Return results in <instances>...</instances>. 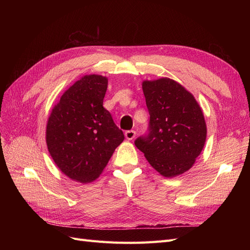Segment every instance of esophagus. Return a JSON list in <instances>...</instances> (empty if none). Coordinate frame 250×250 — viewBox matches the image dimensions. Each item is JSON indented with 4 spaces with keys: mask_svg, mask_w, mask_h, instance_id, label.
<instances>
[{
    "mask_svg": "<svg viewBox=\"0 0 250 250\" xmlns=\"http://www.w3.org/2000/svg\"><path fill=\"white\" fill-rule=\"evenodd\" d=\"M135 137V131L134 130H128L125 132V138L128 140V141H131L133 140Z\"/></svg>",
    "mask_w": 250,
    "mask_h": 250,
    "instance_id": "34e87169",
    "label": "esophagus"
}]
</instances>
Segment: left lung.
<instances>
[{
	"label": "left lung",
	"mask_w": 250,
	"mask_h": 250,
	"mask_svg": "<svg viewBox=\"0 0 250 250\" xmlns=\"http://www.w3.org/2000/svg\"><path fill=\"white\" fill-rule=\"evenodd\" d=\"M150 115L149 133L134 144L164 177L190 170L204 147L207 124L194 96L175 80L163 77L142 83Z\"/></svg>",
	"instance_id": "obj_1"
}]
</instances>
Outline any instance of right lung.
<instances>
[{
  "label": "right lung",
  "instance_id": "obj_1",
  "mask_svg": "<svg viewBox=\"0 0 250 250\" xmlns=\"http://www.w3.org/2000/svg\"><path fill=\"white\" fill-rule=\"evenodd\" d=\"M108 79L85 75L67 88L53 107L46 128L51 157L59 170L81 184L100 176L123 131L103 107Z\"/></svg>",
  "mask_w": 250,
  "mask_h": 250
}]
</instances>
